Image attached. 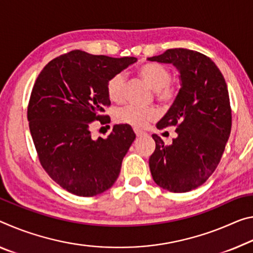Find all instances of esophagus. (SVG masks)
Listing matches in <instances>:
<instances>
[{"instance_id": "34e87169", "label": "esophagus", "mask_w": 253, "mask_h": 253, "mask_svg": "<svg viewBox=\"0 0 253 253\" xmlns=\"http://www.w3.org/2000/svg\"><path fill=\"white\" fill-rule=\"evenodd\" d=\"M134 131H135V134H136V136H137V137H142V136L146 135L145 131H143V130H139V129H137V128H135Z\"/></svg>"}]
</instances>
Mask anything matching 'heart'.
Masks as SVG:
<instances>
[{"label": "heart", "instance_id": "b5f03b06", "mask_svg": "<svg viewBox=\"0 0 253 253\" xmlns=\"http://www.w3.org/2000/svg\"><path fill=\"white\" fill-rule=\"evenodd\" d=\"M137 74L152 90L155 91V98L160 103L167 105L174 100L177 95V85L171 82L170 69L159 63L148 62L138 67ZM107 94L110 101L120 103L125 98V76L122 73L112 75L107 82ZM158 112L153 108H142L127 105L120 108L116 114L117 122L135 128H142L153 122Z\"/></svg>", "mask_w": 253, "mask_h": 253}]
</instances>
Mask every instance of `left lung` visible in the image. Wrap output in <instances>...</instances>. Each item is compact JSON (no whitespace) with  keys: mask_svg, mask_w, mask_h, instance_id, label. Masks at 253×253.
I'll return each instance as SVG.
<instances>
[{"mask_svg":"<svg viewBox=\"0 0 253 253\" xmlns=\"http://www.w3.org/2000/svg\"><path fill=\"white\" fill-rule=\"evenodd\" d=\"M147 59L173 64L181 80L173 105L156 124L159 129L175 127L178 136L166 145L152 135V177L166 190L190 191L213 174L230 137L232 111L225 80L210 57L195 50L173 48Z\"/></svg>","mask_w":253,"mask_h":253,"instance_id":"left-lung-1","label":"left lung"}]
</instances>
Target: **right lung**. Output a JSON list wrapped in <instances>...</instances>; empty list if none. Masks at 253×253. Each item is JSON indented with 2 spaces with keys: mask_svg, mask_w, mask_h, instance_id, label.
Returning a JSON list of instances; mask_svg holds the SVG:
<instances>
[{
  "mask_svg": "<svg viewBox=\"0 0 253 253\" xmlns=\"http://www.w3.org/2000/svg\"><path fill=\"white\" fill-rule=\"evenodd\" d=\"M136 57L114 58L72 50L40 72L28 105V122L40 164L63 189L82 197L106 191L117 180L136 137L129 125H115L107 138L91 137L94 122L110 123L107 82Z\"/></svg>",
  "mask_w": 253,
  "mask_h": 253,
  "instance_id": "obj_1",
  "label": "right lung"
}]
</instances>
